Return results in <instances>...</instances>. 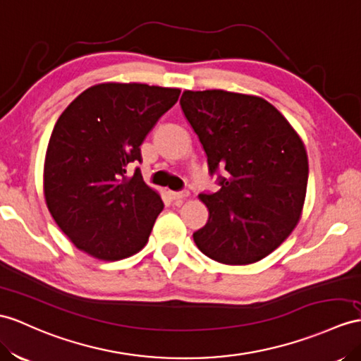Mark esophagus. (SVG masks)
<instances>
[{
  "label": "esophagus",
  "mask_w": 361,
  "mask_h": 361,
  "mask_svg": "<svg viewBox=\"0 0 361 361\" xmlns=\"http://www.w3.org/2000/svg\"><path fill=\"white\" fill-rule=\"evenodd\" d=\"M169 196L173 200H180V199H185L188 196L187 191H169Z\"/></svg>",
  "instance_id": "1"
}]
</instances>
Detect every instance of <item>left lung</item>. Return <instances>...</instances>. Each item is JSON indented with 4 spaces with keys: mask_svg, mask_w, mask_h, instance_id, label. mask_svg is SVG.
I'll use <instances>...</instances> for the list:
<instances>
[{
    "mask_svg": "<svg viewBox=\"0 0 361 361\" xmlns=\"http://www.w3.org/2000/svg\"><path fill=\"white\" fill-rule=\"evenodd\" d=\"M180 107L221 187L199 195L209 217L192 234L195 243L225 265L262 260L291 234L302 214L310 171L302 139L259 96L187 90Z\"/></svg>",
    "mask_w": 361,
    "mask_h": 361,
    "instance_id": "left-lung-1",
    "label": "left lung"
}]
</instances>
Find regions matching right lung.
I'll return each instance as SVG.
<instances>
[{
    "label": "right lung",
    "mask_w": 361,
    "mask_h": 361,
    "mask_svg": "<svg viewBox=\"0 0 361 361\" xmlns=\"http://www.w3.org/2000/svg\"><path fill=\"white\" fill-rule=\"evenodd\" d=\"M180 90L105 82L82 92L51 131L44 195L55 222L76 248L121 260L145 247L164 202L147 185L140 145Z\"/></svg>",
    "instance_id": "1"
}]
</instances>
